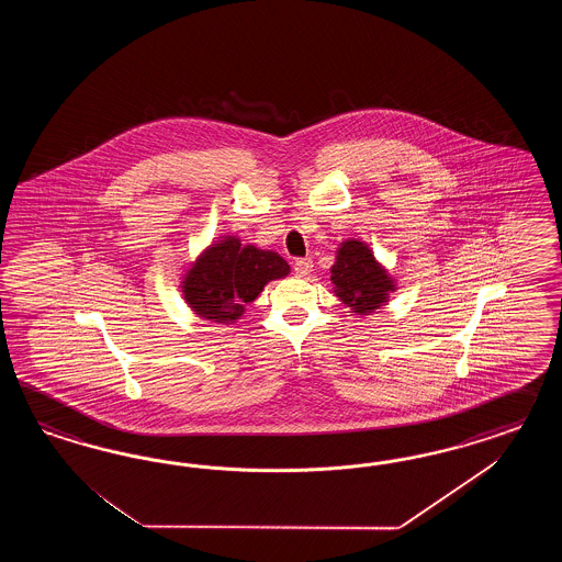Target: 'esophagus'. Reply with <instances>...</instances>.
<instances>
[{
    "label": "esophagus",
    "mask_w": 562,
    "mask_h": 562,
    "mask_svg": "<svg viewBox=\"0 0 562 562\" xmlns=\"http://www.w3.org/2000/svg\"><path fill=\"white\" fill-rule=\"evenodd\" d=\"M311 272H313V261H311V257H303V259H296V261H294V273H296L299 278H306Z\"/></svg>",
    "instance_id": "1"
}]
</instances>
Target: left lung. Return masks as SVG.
Here are the masks:
<instances>
[{"mask_svg": "<svg viewBox=\"0 0 562 562\" xmlns=\"http://www.w3.org/2000/svg\"><path fill=\"white\" fill-rule=\"evenodd\" d=\"M331 284L341 305L355 315H371L390 303L397 290L395 278L360 238L341 240L331 266Z\"/></svg>", "mask_w": 562, "mask_h": 562, "instance_id": "left-lung-1", "label": "left lung"}]
</instances>
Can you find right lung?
Segmentation results:
<instances>
[{
  "label": "right lung",
  "instance_id": "obj_1",
  "mask_svg": "<svg viewBox=\"0 0 562 562\" xmlns=\"http://www.w3.org/2000/svg\"><path fill=\"white\" fill-rule=\"evenodd\" d=\"M289 273L286 259L276 251L224 235L189 263L179 289L195 317L228 325L240 319L245 305L254 303L268 282Z\"/></svg>",
  "mask_w": 562,
  "mask_h": 562
}]
</instances>
